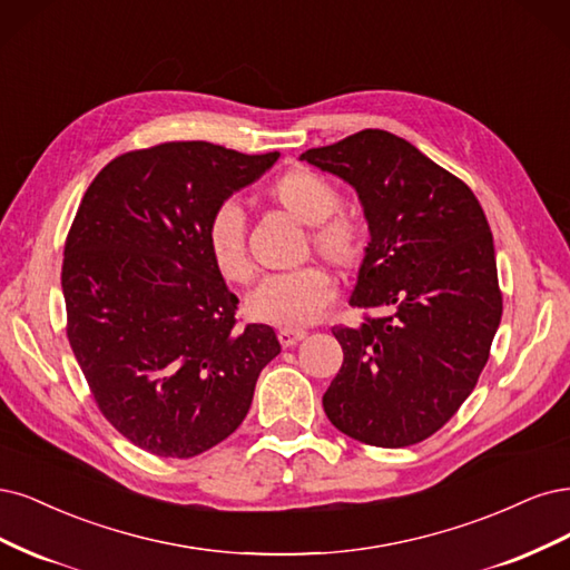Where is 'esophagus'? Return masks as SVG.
Masks as SVG:
<instances>
[{
    "instance_id": "34e87169",
    "label": "esophagus",
    "mask_w": 570,
    "mask_h": 570,
    "mask_svg": "<svg viewBox=\"0 0 570 570\" xmlns=\"http://www.w3.org/2000/svg\"><path fill=\"white\" fill-rule=\"evenodd\" d=\"M305 336H307L305 328H279V334H277V338H279V343H282L284 347L296 345V343L303 341Z\"/></svg>"
}]
</instances>
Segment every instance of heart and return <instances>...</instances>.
Returning <instances> with one entry per match:
<instances>
[{"label":"heart","instance_id":"1","mask_svg":"<svg viewBox=\"0 0 570 570\" xmlns=\"http://www.w3.org/2000/svg\"><path fill=\"white\" fill-rule=\"evenodd\" d=\"M265 196L293 219L307 225V248L341 272L355 269L370 248L366 219L341 208V191L326 175L309 168H291L274 177ZM206 248L219 277L248 284L253 267L246 253L244 213L234 200H223L206 223ZM336 293L334 279L322 265H303L269 274L248 296V312L274 326H301L315 322Z\"/></svg>","mask_w":570,"mask_h":570}]
</instances>
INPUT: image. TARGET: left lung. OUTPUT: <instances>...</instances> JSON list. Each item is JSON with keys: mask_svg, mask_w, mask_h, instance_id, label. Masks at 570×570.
Segmentation results:
<instances>
[{"mask_svg": "<svg viewBox=\"0 0 570 570\" xmlns=\"http://www.w3.org/2000/svg\"><path fill=\"white\" fill-rule=\"evenodd\" d=\"M301 160L351 181L372 232L351 298L364 324L332 326L343 364L324 412L364 445L421 443L475 389L502 320L488 217L466 181L385 130Z\"/></svg>", "mask_w": 570, "mask_h": 570, "instance_id": "8db88e82", "label": "left lung"}]
</instances>
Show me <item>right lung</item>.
I'll use <instances>...</instances> for the list:
<instances>
[{
  "label": "right lung",
  "instance_id": "right-lung-1",
  "mask_svg": "<svg viewBox=\"0 0 570 570\" xmlns=\"http://www.w3.org/2000/svg\"><path fill=\"white\" fill-rule=\"evenodd\" d=\"M279 158L208 141L120 154L87 187L61 267L66 336L99 412L156 456L189 459L248 414L274 328L242 324L206 248L210 213Z\"/></svg>",
  "mask_w": 570,
  "mask_h": 570
}]
</instances>
